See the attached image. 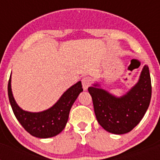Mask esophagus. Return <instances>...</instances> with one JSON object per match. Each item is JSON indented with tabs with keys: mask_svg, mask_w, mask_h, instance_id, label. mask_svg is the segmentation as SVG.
<instances>
[{
	"mask_svg": "<svg viewBox=\"0 0 160 160\" xmlns=\"http://www.w3.org/2000/svg\"><path fill=\"white\" fill-rule=\"evenodd\" d=\"M91 83H92V80H91V78L89 77V76H85L82 79V85L83 88L86 90L88 89V87H90V85H91Z\"/></svg>",
	"mask_w": 160,
	"mask_h": 160,
	"instance_id": "obj_1",
	"label": "esophagus"
}]
</instances>
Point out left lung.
Returning <instances> with one entry per match:
<instances>
[{"mask_svg": "<svg viewBox=\"0 0 160 160\" xmlns=\"http://www.w3.org/2000/svg\"><path fill=\"white\" fill-rule=\"evenodd\" d=\"M95 84L88 88L99 124L114 134L131 131L149 108L151 99V79L149 67L144 65L139 81L121 97H116Z\"/></svg>", "mask_w": 160, "mask_h": 160, "instance_id": "left-lung-1", "label": "left lung"}]
</instances>
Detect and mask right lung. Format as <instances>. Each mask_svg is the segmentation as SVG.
I'll list each match as a JSON object with an SVG mask.
<instances>
[{
	"instance_id": "add662e5",
	"label": "right lung",
	"mask_w": 160,
	"mask_h": 160,
	"mask_svg": "<svg viewBox=\"0 0 160 160\" xmlns=\"http://www.w3.org/2000/svg\"><path fill=\"white\" fill-rule=\"evenodd\" d=\"M11 75L8 82V96L15 116L24 129L32 136L46 139L55 136L65 129L69 114L78 95L82 92L81 81L65 91L50 109L37 113L28 112L20 108L11 91Z\"/></svg>"
}]
</instances>
